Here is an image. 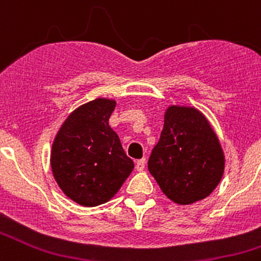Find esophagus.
Masks as SVG:
<instances>
[{
  "label": "esophagus",
  "mask_w": 261,
  "mask_h": 261,
  "mask_svg": "<svg viewBox=\"0 0 261 261\" xmlns=\"http://www.w3.org/2000/svg\"><path fill=\"white\" fill-rule=\"evenodd\" d=\"M144 168H145V158L138 159L137 162H136V170H137V171H142Z\"/></svg>",
  "instance_id": "34e87169"
}]
</instances>
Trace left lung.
Segmentation results:
<instances>
[{
	"label": "left lung",
	"instance_id": "1",
	"mask_svg": "<svg viewBox=\"0 0 261 261\" xmlns=\"http://www.w3.org/2000/svg\"><path fill=\"white\" fill-rule=\"evenodd\" d=\"M147 168L162 192L179 205L208 197L222 179L225 156L206 117L193 107L171 106Z\"/></svg>",
	"mask_w": 261,
	"mask_h": 261
}]
</instances>
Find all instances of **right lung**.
Listing matches in <instances>:
<instances>
[{"instance_id": "1", "label": "right lung", "mask_w": 261, "mask_h": 261, "mask_svg": "<svg viewBox=\"0 0 261 261\" xmlns=\"http://www.w3.org/2000/svg\"><path fill=\"white\" fill-rule=\"evenodd\" d=\"M115 106L106 98L82 105L69 115L53 141V176L62 192L82 206L112 199L135 167L108 125Z\"/></svg>"}]
</instances>
